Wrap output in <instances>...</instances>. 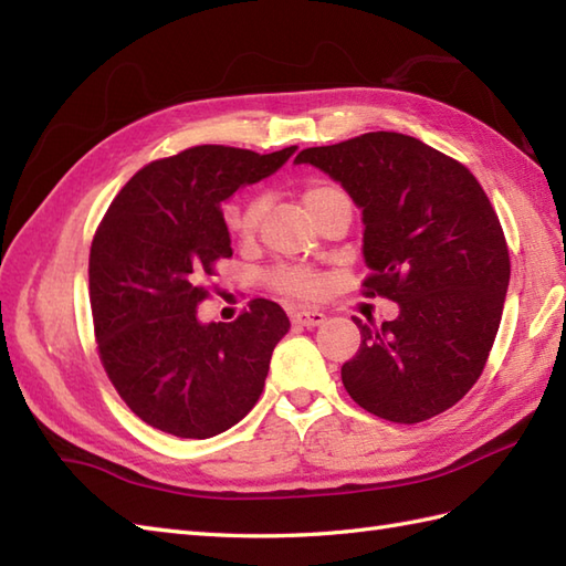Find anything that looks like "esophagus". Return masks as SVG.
I'll return each mask as SVG.
<instances>
[{"label": "esophagus", "instance_id": "34e87169", "mask_svg": "<svg viewBox=\"0 0 566 566\" xmlns=\"http://www.w3.org/2000/svg\"><path fill=\"white\" fill-rule=\"evenodd\" d=\"M326 321V314H323V311H318V308H298V311H294L292 314V323L294 326H306V328H311V326H321V323Z\"/></svg>", "mask_w": 566, "mask_h": 566}]
</instances>
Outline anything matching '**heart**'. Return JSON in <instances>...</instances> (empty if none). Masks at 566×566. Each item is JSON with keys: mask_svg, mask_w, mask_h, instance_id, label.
I'll list each match as a JSON object with an SVG mask.
<instances>
[{"mask_svg": "<svg viewBox=\"0 0 566 566\" xmlns=\"http://www.w3.org/2000/svg\"><path fill=\"white\" fill-rule=\"evenodd\" d=\"M333 191H338L335 187L321 185V182H311L304 189V207L311 211L316 207L318 201H323L326 197H331ZM264 201L262 195H252L245 201L235 203V207L226 209V223L238 238H252L258 231L260 219L264 213ZM272 286L280 294L290 296V298H316L323 292V280L311 270H302V268H282L272 274Z\"/></svg>", "mask_w": 566, "mask_h": 566, "instance_id": "b5f03b06", "label": "heart"}]
</instances>
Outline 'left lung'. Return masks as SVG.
<instances>
[{
  "mask_svg": "<svg viewBox=\"0 0 566 566\" xmlns=\"http://www.w3.org/2000/svg\"><path fill=\"white\" fill-rule=\"evenodd\" d=\"M363 211L367 294L399 304L379 328L359 318L340 375L353 401L394 423L448 411L474 387L499 333L511 260L496 211L464 165L423 140L377 130L306 148Z\"/></svg>",
  "mask_w": 566,
  "mask_h": 566,
  "instance_id": "left-lung-1",
  "label": "left lung"
}]
</instances>
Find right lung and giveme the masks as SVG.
I'll return each mask as SVG.
<instances>
[{
    "mask_svg": "<svg viewBox=\"0 0 566 566\" xmlns=\"http://www.w3.org/2000/svg\"><path fill=\"white\" fill-rule=\"evenodd\" d=\"M296 153L197 146L155 160L112 201L90 252L99 357L140 420L207 440L258 403L290 318L268 298L233 323H201V280L231 258L221 203L274 175Z\"/></svg>",
    "mask_w": 566,
    "mask_h": 566,
    "instance_id": "obj_1",
    "label": "right lung"
}]
</instances>
